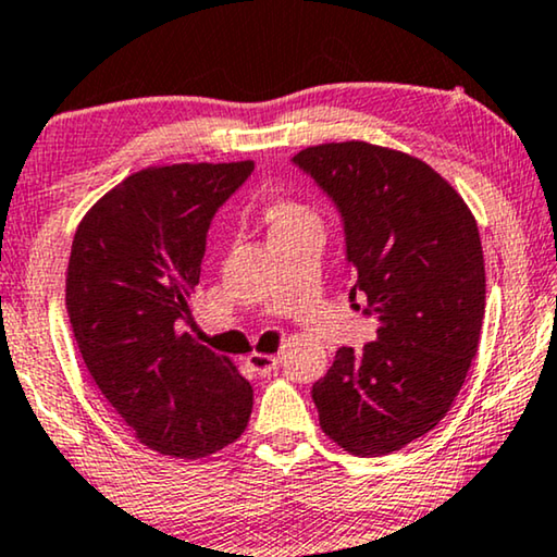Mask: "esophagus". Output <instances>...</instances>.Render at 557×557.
I'll return each mask as SVG.
<instances>
[{"instance_id": "34e87169", "label": "esophagus", "mask_w": 557, "mask_h": 557, "mask_svg": "<svg viewBox=\"0 0 557 557\" xmlns=\"http://www.w3.org/2000/svg\"><path fill=\"white\" fill-rule=\"evenodd\" d=\"M247 366L252 368L255 373L264 375V373L275 371V368H277V356H272V354H249L247 356Z\"/></svg>"}]
</instances>
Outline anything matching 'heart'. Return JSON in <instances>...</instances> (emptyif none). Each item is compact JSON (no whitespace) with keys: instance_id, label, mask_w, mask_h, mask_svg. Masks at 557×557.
<instances>
[{"instance_id":"heart-1","label":"heart","mask_w":557,"mask_h":557,"mask_svg":"<svg viewBox=\"0 0 557 557\" xmlns=\"http://www.w3.org/2000/svg\"><path fill=\"white\" fill-rule=\"evenodd\" d=\"M264 219H268L272 237H282V234L302 230H323V219H320L318 211L295 199H275L268 203Z\"/></svg>"}]
</instances>
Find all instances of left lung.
<instances>
[{
    "instance_id": "1",
    "label": "left lung",
    "mask_w": 557,
    "mask_h": 557,
    "mask_svg": "<svg viewBox=\"0 0 557 557\" xmlns=\"http://www.w3.org/2000/svg\"><path fill=\"white\" fill-rule=\"evenodd\" d=\"M338 203L348 262L375 341L338 348L312 386L320 429L341 449L383 457L446 417L476 356L484 257L457 189L417 156L366 140L308 146L293 159Z\"/></svg>"
}]
</instances>
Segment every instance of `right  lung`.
I'll return each mask as SVG.
<instances>
[{
  "instance_id": "right-lung-1",
  "label": "right lung",
  "mask_w": 557,
  "mask_h": 557,
  "mask_svg": "<svg viewBox=\"0 0 557 557\" xmlns=\"http://www.w3.org/2000/svg\"><path fill=\"white\" fill-rule=\"evenodd\" d=\"M252 169H140L92 203L70 249L65 305L85 368L133 438L166 457H211L252 413L237 366L184 333L211 216Z\"/></svg>"
}]
</instances>
